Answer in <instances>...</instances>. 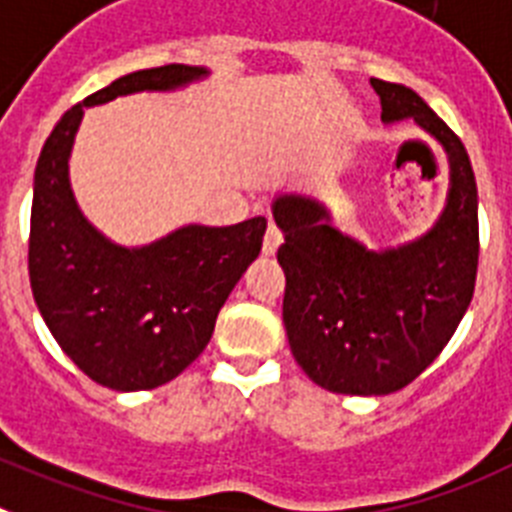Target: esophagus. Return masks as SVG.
Masks as SVG:
<instances>
[{"instance_id": "obj_1", "label": "esophagus", "mask_w": 512, "mask_h": 512, "mask_svg": "<svg viewBox=\"0 0 512 512\" xmlns=\"http://www.w3.org/2000/svg\"><path fill=\"white\" fill-rule=\"evenodd\" d=\"M280 245H283V232H280L275 224H267L265 239H262V255H267V257L275 255Z\"/></svg>"}]
</instances>
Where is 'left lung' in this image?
I'll list each match as a JSON object with an SVG mask.
<instances>
[{"label":"left lung","mask_w":512,"mask_h":512,"mask_svg":"<svg viewBox=\"0 0 512 512\" xmlns=\"http://www.w3.org/2000/svg\"><path fill=\"white\" fill-rule=\"evenodd\" d=\"M370 84L382 122L413 119L444 147L449 193L434 227L388 250L339 232L313 196H275L290 352L316 385L342 395H390L416 380L467 313L480 257L477 183L462 140L413 89Z\"/></svg>","instance_id":"1"}]
</instances>
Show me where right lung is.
Returning a JSON list of instances; mask_svg holds the SVG:
<instances>
[{"label": "right lung", "instance_id": "right-lung-1", "mask_svg": "<svg viewBox=\"0 0 512 512\" xmlns=\"http://www.w3.org/2000/svg\"><path fill=\"white\" fill-rule=\"evenodd\" d=\"M206 76L204 66L170 63L117 78L58 119L35 168L32 296L78 370L119 393L165 385L204 352L224 301L260 255L267 222L186 224L150 245L122 247L78 209L68 158L86 107Z\"/></svg>", "mask_w": 512, "mask_h": 512}]
</instances>
